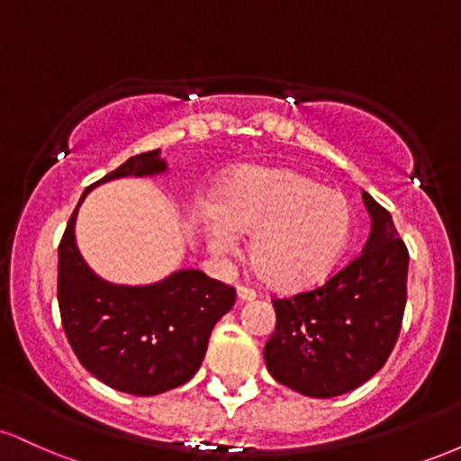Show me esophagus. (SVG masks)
<instances>
[{
  "mask_svg": "<svg viewBox=\"0 0 461 461\" xmlns=\"http://www.w3.org/2000/svg\"><path fill=\"white\" fill-rule=\"evenodd\" d=\"M236 293H238V299L240 301H253L258 297V293L253 288H249V285H236Z\"/></svg>",
  "mask_w": 461,
  "mask_h": 461,
  "instance_id": "obj_1",
  "label": "esophagus"
}]
</instances>
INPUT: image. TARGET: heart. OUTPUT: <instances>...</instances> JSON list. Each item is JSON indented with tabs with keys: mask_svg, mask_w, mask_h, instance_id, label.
Instances as JSON below:
<instances>
[{
	"mask_svg": "<svg viewBox=\"0 0 461 461\" xmlns=\"http://www.w3.org/2000/svg\"><path fill=\"white\" fill-rule=\"evenodd\" d=\"M208 234L216 251L251 234L249 258L275 288H303L336 267L353 234V205L294 168H242L227 179L219 205H208Z\"/></svg>",
	"mask_w": 461,
	"mask_h": 461,
	"instance_id": "b5f03b06",
	"label": "heart"
}]
</instances>
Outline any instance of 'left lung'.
Segmentation results:
<instances>
[{
	"label": "left lung",
	"mask_w": 461,
	"mask_h": 461,
	"mask_svg": "<svg viewBox=\"0 0 461 461\" xmlns=\"http://www.w3.org/2000/svg\"><path fill=\"white\" fill-rule=\"evenodd\" d=\"M362 197L373 219L364 251L325 284L273 299L277 322L264 362L275 382L305 396L330 399L368 382L403 322L410 253L388 210Z\"/></svg>",
	"instance_id": "8db88e82"
}]
</instances>
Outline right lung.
Returning a JSON list of instances; mask_svg holds the SVG:
<instances>
[{"instance_id":"1","label":"right lung","mask_w":461,"mask_h":461,"mask_svg":"<svg viewBox=\"0 0 461 461\" xmlns=\"http://www.w3.org/2000/svg\"><path fill=\"white\" fill-rule=\"evenodd\" d=\"M164 168L158 149L139 153L91 184L82 199L108 179L153 176ZM77 208L58 245V305L79 364L110 388L136 396L186 384L203 362L216 321L234 308L236 290L194 268L151 285L104 282L77 251Z\"/></svg>"}]
</instances>
